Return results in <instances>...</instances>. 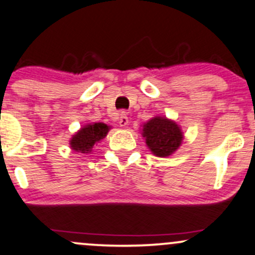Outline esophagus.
I'll list each match as a JSON object with an SVG mask.
<instances>
[{
	"label": "esophagus",
	"instance_id": "1",
	"mask_svg": "<svg viewBox=\"0 0 255 255\" xmlns=\"http://www.w3.org/2000/svg\"><path fill=\"white\" fill-rule=\"evenodd\" d=\"M128 123V115L125 112H122L121 113V119H119V125H121V127H127Z\"/></svg>",
	"mask_w": 255,
	"mask_h": 255
}]
</instances>
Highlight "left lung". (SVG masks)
I'll return each instance as SVG.
<instances>
[{
    "label": "left lung",
    "mask_w": 255,
    "mask_h": 255,
    "mask_svg": "<svg viewBox=\"0 0 255 255\" xmlns=\"http://www.w3.org/2000/svg\"><path fill=\"white\" fill-rule=\"evenodd\" d=\"M142 134L152 154L160 157L169 156L176 151L184 138L180 127L166 117H154L146 122Z\"/></svg>",
    "instance_id": "left-lung-1"
}]
</instances>
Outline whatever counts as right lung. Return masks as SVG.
Instances as JSON below:
<instances>
[{
    "label": "right lung",
    "instance_id": "obj_1",
    "mask_svg": "<svg viewBox=\"0 0 255 255\" xmlns=\"http://www.w3.org/2000/svg\"><path fill=\"white\" fill-rule=\"evenodd\" d=\"M109 130L110 127L104 123H94V124L86 125L71 137V149L75 151L88 154L92 151L95 143L100 142L101 139L106 137Z\"/></svg>",
    "mask_w": 255,
    "mask_h": 255
}]
</instances>
